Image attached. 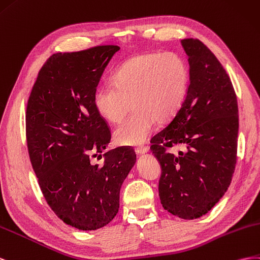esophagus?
Wrapping results in <instances>:
<instances>
[{
	"label": "esophagus",
	"instance_id": "1",
	"mask_svg": "<svg viewBox=\"0 0 260 260\" xmlns=\"http://www.w3.org/2000/svg\"><path fill=\"white\" fill-rule=\"evenodd\" d=\"M135 151H136L137 154H144V153L149 151V148H148L147 146H140V147L136 148Z\"/></svg>",
	"mask_w": 260,
	"mask_h": 260
}]
</instances>
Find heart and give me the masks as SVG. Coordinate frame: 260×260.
I'll list each match as a JSON object with an SVG mask.
<instances>
[{
	"instance_id": "b5f03b06",
	"label": "heart",
	"mask_w": 260,
	"mask_h": 260,
	"mask_svg": "<svg viewBox=\"0 0 260 260\" xmlns=\"http://www.w3.org/2000/svg\"><path fill=\"white\" fill-rule=\"evenodd\" d=\"M189 71L175 52L137 55L126 61L115 74V85L107 83L94 93V107L110 123H118L132 106L134 111L113 132L115 143L140 146L155 126L177 113L186 97Z\"/></svg>"
}]
</instances>
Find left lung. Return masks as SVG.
Returning <instances> with one entry per match:
<instances>
[{"instance_id": "8db88e82", "label": "left lung", "mask_w": 260, "mask_h": 260, "mask_svg": "<svg viewBox=\"0 0 260 260\" xmlns=\"http://www.w3.org/2000/svg\"><path fill=\"white\" fill-rule=\"evenodd\" d=\"M188 56L189 85L181 109L151 139L161 166L163 208L192 220L206 214L224 195L234 173L239 109L223 66L198 39L181 40ZM183 144L175 156L169 147Z\"/></svg>"}]
</instances>
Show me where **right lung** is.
<instances>
[{
  "mask_svg": "<svg viewBox=\"0 0 260 260\" xmlns=\"http://www.w3.org/2000/svg\"><path fill=\"white\" fill-rule=\"evenodd\" d=\"M117 46L55 53L40 70L28 99L29 158L50 208L83 231L107 225L120 208L121 186L136 162L129 148L110 143L108 124L94 107L100 78Z\"/></svg>",
  "mask_w": 260,
  "mask_h": 260,
  "instance_id": "add662e5",
  "label": "right lung"
}]
</instances>
